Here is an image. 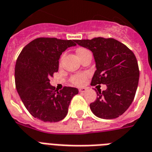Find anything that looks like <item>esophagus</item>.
Masks as SVG:
<instances>
[{
    "instance_id": "esophagus-1",
    "label": "esophagus",
    "mask_w": 152,
    "mask_h": 152,
    "mask_svg": "<svg viewBox=\"0 0 152 152\" xmlns=\"http://www.w3.org/2000/svg\"><path fill=\"white\" fill-rule=\"evenodd\" d=\"M87 91L86 88H80L79 89V92L81 93H85Z\"/></svg>"
}]
</instances>
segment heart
I'll list each match as a JSON object with an SVG mask.
<instances>
[{"label": "heart", "instance_id": "b5f03b06", "mask_svg": "<svg viewBox=\"0 0 152 152\" xmlns=\"http://www.w3.org/2000/svg\"><path fill=\"white\" fill-rule=\"evenodd\" d=\"M88 51L87 49L86 48H80L77 50V55H78V57H80L81 55H82L85 52ZM87 78V74L86 73H82V74H77V75H75L74 76H72L71 77V82L73 84L76 85V86H82L86 82Z\"/></svg>", "mask_w": 152, "mask_h": 152}]
</instances>
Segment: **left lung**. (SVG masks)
Masks as SVG:
<instances>
[{"instance_id":"1","label":"left lung","mask_w":152,"mask_h":152,"mask_svg":"<svg viewBox=\"0 0 152 152\" xmlns=\"http://www.w3.org/2000/svg\"><path fill=\"white\" fill-rule=\"evenodd\" d=\"M75 42L93 52L97 70L91 85L107 86L102 92L99 90L97 99L89 104L91 111L102 119L118 117L131 105L138 86L140 70L134 53L113 38L97 37Z\"/></svg>"}]
</instances>
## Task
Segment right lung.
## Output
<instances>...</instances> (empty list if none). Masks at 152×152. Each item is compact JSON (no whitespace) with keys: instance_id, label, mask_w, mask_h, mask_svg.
<instances>
[{"instance_id":"obj_1","label":"right lung","mask_w":152,"mask_h":152,"mask_svg":"<svg viewBox=\"0 0 152 152\" xmlns=\"http://www.w3.org/2000/svg\"><path fill=\"white\" fill-rule=\"evenodd\" d=\"M75 43V39L40 37L27 44L19 55L15 66L16 90L35 118L51 123L66 116L70 101L78 89L64 86L57 90L50 86L49 78L58 70L60 55L76 46Z\"/></svg>"}]
</instances>
